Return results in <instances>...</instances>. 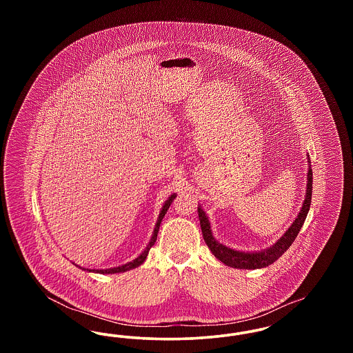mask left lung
I'll list each match as a JSON object with an SVG mask.
<instances>
[{"mask_svg": "<svg viewBox=\"0 0 353 353\" xmlns=\"http://www.w3.org/2000/svg\"><path fill=\"white\" fill-rule=\"evenodd\" d=\"M308 174H307V190H305V200L303 202L302 209L298 214V217L292 222V225L288 228V230L282 235L276 243H274L271 248L259 252H236L233 249H229L219 243L210 230L209 219L205 216V212L202 210L201 206H199V217L201 223L202 235L205 239V243L210 249V252L214 254V256L219 259L226 266L234 268V269H262L266 268L271 263H274L279 256L283 255V252L288 250L291 243L295 241L296 235L301 232L303 223L310 210L311 205V197H312V169H311V161L308 156Z\"/></svg>", "mask_w": 353, "mask_h": 353, "instance_id": "1", "label": "left lung"}]
</instances>
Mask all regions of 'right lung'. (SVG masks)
<instances>
[{"instance_id":"obj_1","label":"right lung","mask_w":353,"mask_h":353,"mask_svg":"<svg viewBox=\"0 0 353 353\" xmlns=\"http://www.w3.org/2000/svg\"><path fill=\"white\" fill-rule=\"evenodd\" d=\"M176 199V194H172L170 197H169L168 200L165 201L164 203V206H163V209H161V212H160V214H159V219H157V222H156V228H154V230H153V234H152L151 241H150V243H148V246L145 248V250L141 252L136 259H134L132 262H128V263H125V265H123V266H119V268H114V269H107V270H88L87 271H94V272H99V274H117V272H124V271H127V270L134 269V268H137V266H140L144 261H145V258H147V255H148V252H150V249H151L152 246L154 245V242H156V239H157V233H159V228H160V223H161V221L164 219V216H165V213H167V210L169 209V206H170V203L172 201Z\"/></svg>"}]
</instances>
